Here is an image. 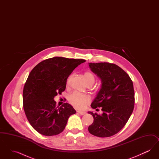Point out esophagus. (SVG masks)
<instances>
[{
  "mask_svg": "<svg viewBox=\"0 0 159 159\" xmlns=\"http://www.w3.org/2000/svg\"><path fill=\"white\" fill-rule=\"evenodd\" d=\"M77 113L80 114V115H84V114H85L86 113L84 112V111H77Z\"/></svg>",
  "mask_w": 159,
  "mask_h": 159,
  "instance_id": "esophagus-1",
  "label": "esophagus"
}]
</instances>
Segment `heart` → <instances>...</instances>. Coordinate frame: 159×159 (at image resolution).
Masks as SVG:
<instances>
[{"label":"heart","mask_w":159,"mask_h":159,"mask_svg":"<svg viewBox=\"0 0 159 159\" xmlns=\"http://www.w3.org/2000/svg\"><path fill=\"white\" fill-rule=\"evenodd\" d=\"M84 79L87 84L93 83L94 77L89 71H86L83 74ZM69 80V79L68 80ZM68 100L69 102L77 108L82 109L84 106L90 102L91 98L89 96L86 95H82L77 92H73L68 95Z\"/></svg>","instance_id":"heart-1"}]
</instances>
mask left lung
Wrapping results in <instances>:
<instances>
[{
    "label": "left lung",
    "mask_w": 159,
    "mask_h": 159,
    "mask_svg": "<svg viewBox=\"0 0 159 159\" xmlns=\"http://www.w3.org/2000/svg\"><path fill=\"white\" fill-rule=\"evenodd\" d=\"M89 66L101 80V89L91 107L93 109L101 107L103 113L88 112L93 117L88 130L94 136H113L125 126L133 112L135 103L133 82L128 75L114 64L89 63Z\"/></svg>",
    "instance_id": "left-lung-1"
}]
</instances>
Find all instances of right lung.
Here are the masks:
<instances>
[{
  "instance_id": "right-lung-1",
  "label": "right lung",
  "mask_w": 159,
  "mask_h": 159,
  "mask_svg": "<svg viewBox=\"0 0 159 159\" xmlns=\"http://www.w3.org/2000/svg\"><path fill=\"white\" fill-rule=\"evenodd\" d=\"M85 61L56 57L40 62L31 71L24 86L23 108L31 126L39 134H60L69 117L76 113L68 103L56 107L53 98L65 91L68 76Z\"/></svg>"
}]
</instances>
